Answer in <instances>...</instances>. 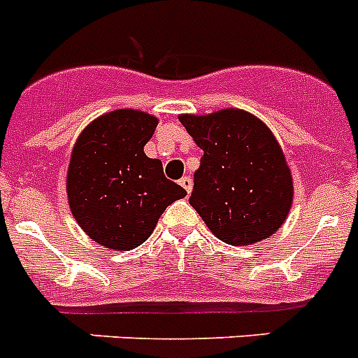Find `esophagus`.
I'll use <instances>...</instances> for the list:
<instances>
[{
    "label": "esophagus",
    "mask_w": 358,
    "mask_h": 358,
    "mask_svg": "<svg viewBox=\"0 0 358 358\" xmlns=\"http://www.w3.org/2000/svg\"><path fill=\"white\" fill-rule=\"evenodd\" d=\"M180 185H182V187L185 189V191H187V194H191V191H192V180L189 178V176H183V178L180 180Z\"/></svg>",
    "instance_id": "esophagus-1"
}]
</instances>
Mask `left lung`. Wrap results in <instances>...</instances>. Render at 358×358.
Here are the masks:
<instances>
[{
    "instance_id": "left-lung-1",
    "label": "left lung",
    "mask_w": 358,
    "mask_h": 358,
    "mask_svg": "<svg viewBox=\"0 0 358 358\" xmlns=\"http://www.w3.org/2000/svg\"><path fill=\"white\" fill-rule=\"evenodd\" d=\"M178 120L203 151L189 203L209 231L234 247L272 236L290 213L294 180L270 127L238 108Z\"/></svg>"
}]
</instances>
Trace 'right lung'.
Returning a JSON list of instances; mask_svg holds the SVG:
<instances>
[{"mask_svg":"<svg viewBox=\"0 0 358 358\" xmlns=\"http://www.w3.org/2000/svg\"><path fill=\"white\" fill-rule=\"evenodd\" d=\"M158 119L141 110L108 111L80 131L66 173L68 205L90 239L131 250L151 236L167 205L187 192L164 176L144 145Z\"/></svg>","mask_w":358,"mask_h":358,"instance_id":"add662e5","label":"right lung"}]
</instances>
